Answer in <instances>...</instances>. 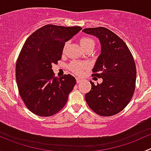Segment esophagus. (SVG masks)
<instances>
[{
    "label": "esophagus",
    "mask_w": 151,
    "mask_h": 151,
    "mask_svg": "<svg viewBox=\"0 0 151 151\" xmlns=\"http://www.w3.org/2000/svg\"><path fill=\"white\" fill-rule=\"evenodd\" d=\"M76 80H77V83H81L82 81H83V79L80 78V77H77V78H76Z\"/></svg>",
    "instance_id": "1"
}]
</instances>
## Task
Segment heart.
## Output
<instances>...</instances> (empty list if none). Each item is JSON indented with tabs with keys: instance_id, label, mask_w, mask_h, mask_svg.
Wrapping results in <instances>:
<instances>
[{
	"instance_id": "1",
	"label": "heart",
	"mask_w": 151,
	"mask_h": 151,
	"mask_svg": "<svg viewBox=\"0 0 151 151\" xmlns=\"http://www.w3.org/2000/svg\"><path fill=\"white\" fill-rule=\"evenodd\" d=\"M80 43L81 47L84 50L88 48V47H94V41L92 39L87 36L81 38L80 40ZM68 42H67L64 44L63 47V52H66L67 47H68ZM88 68V65L85 63L80 61H72L68 66V68L71 72L74 73L76 75H82L84 73V71Z\"/></svg>"
}]
</instances>
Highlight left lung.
<instances>
[{
  "label": "left lung",
  "mask_w": 151,
  "mask_h": 151,
  "mask_svg": "<svg viewBox=\"0 0 151 151\" xmlns=\"http://www.w3.org/2000/svg\"><path fill=\"white\" fill-rule=\"evenodd\" d=\"M83 32L99 39L101 52L92 76L103 80L97 85L90 81L91 89L85 94V101L101 116L116 115L130 102L135 91L137 69L133 55L126 43L109 29L90 28Z\"/></svg>",
  "instance_id": "1"
}]
</instances>
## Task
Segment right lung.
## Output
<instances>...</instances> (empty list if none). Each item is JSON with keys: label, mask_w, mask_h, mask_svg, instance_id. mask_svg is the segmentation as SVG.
I'll use <instances>...</instances> for the list:
<instances>
[{"label": "right lung", "mask_w": 151, "mask_h": 151, "mask_svg": "<svg viewBox=\"0 0 151 151\" xmlns=\"http://www.w3.org/2000/svg\"><path fill=\"white\" fill-rule=\"evenodd\" d=\"M81 27L46 25L27 39L16 63V81L24 104L35 115L49 117L66 104L76 84L71 74L58 78L52 69L61 59L65 42Z\"/></svg>", "instance_id": "obj_1"}]
</instances>
